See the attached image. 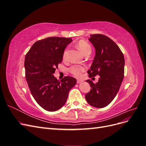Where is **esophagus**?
Masks as SVG:
<instances>
[{
	"instance_id": "34e87169",
	"label": "esophagus",
	"mask_w": 146,
	"mask_h": 146,
	"mask_svg": "<svg viewBox=\"0 0 146 146\" xmlns=\"http://www.w3.org/2000/svg\"><path fill=\"white\" fill-rule=\"evenodd\" d=\"M82 82H83V81L81 80H77V83H81Z\"/></svg>"
}]
</instances>
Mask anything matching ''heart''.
<instances>
[{"instance_id": "1", "label": "heart", "mask_w": 146, "mask_h": 146, "mask_svg": "<svg viewBox=\"0 0 146 146\" xmlns=\"http://www.w3.org/2000/svg\"><path fill=\"white\" fill-rule=\"evenodd\" d=\"M76 46L78 48L79 50H80L84 55H88L91 54V50H92V47L90 45V44L88 43L87 41L83 40L78 41L77 44ZM67 54H68V50L66 49L63 53V58L64 60H66L67 58ZM86 69L85 66H79V65H73L71 67L69 68V72L71 73L72 75L76 77H80V75L82 72L85 71Z\"/></svg>"}]
</instances>
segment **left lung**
<instances>
[{
    "label": "left lung",
    "mask_w": 146,
    "mask_h": 146,
    "mask_svg": "<svg viewBox=\"0 0 146 146\" xmlns=\"http://www.w3.org/2000/svg\"><path fill=\"white\" fill-rule=\"evenodd\" d=\"M90 41L96 49V55L89 77L99 75L98 83L87 80L91 86L85 95L88 103L96 108H104L111 102L120 88L124 76L125 60L122 51L112 39L102 34L91 35Z\"/></svg>",
    "instance_id": "8db88e82"
}]
</instances>
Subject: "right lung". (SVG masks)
Returning <instances> with one entry per match:
<instances>
[{
	"label": "right lung",
	"mask_w": 146,
	"mask_h": 146,
	"mask_svg": "<svg viewBox=\"0 0 146 146\" xmlns=\"http://www.w3.org/2000/svg\"><path fill=\"white\" fill-rule=\"evenodd\" d=\"M72 41L71 38L48 37L35 42L25 55V78L29 89L39 105L47 111L62 107L77 83L70 76L60 81L54 76L66 47Z\"/></svg>",
	"instance_id": "right-lung-1"
}]
</instances>
